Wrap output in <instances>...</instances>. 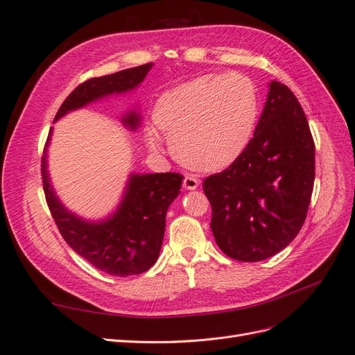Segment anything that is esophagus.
Returning <instances> with one entry per match:
<instances>
[{
  "label": "esophagus",
  "instance_id": "obj_1",
  "mask_svg": "<svg viewBox=\"0 0 355 355\" xmlns=\"http://www.w3.org/2000/svg\"><path fill=\"white\" fill-rule=\"evenodd\" d=\"M198 185H200V180L197 178H194V176H185V179H184V188L185 189L194 191V189L198 188Z\"/></svg>",
  "mask_w": 355,
  "mask_h": 355
}]
</instances>
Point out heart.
I'll use <instances>...</instances> for the list:
<instances>
[{
  "instance_id": "heart-1",
  "label": "heart",
  "mask_w": 355,
  "mask_h": 355,
  "mask_svg": "<svg viewBox=\"0 0 355 355\" xmlns=\"http://www.w3.org/2000/svg\"><path fill=\"white\" fill-rule=\"evenodd\" d=\"M259 116L254 84L241 73L204 75L159 96L153 120L175 157L200 171L228 167L249 145ZM157 128H145V141L158 151Z\"/></svg>"
}]
</instances>
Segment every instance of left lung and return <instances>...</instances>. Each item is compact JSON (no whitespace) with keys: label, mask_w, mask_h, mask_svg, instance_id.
I'll list each match as a JSON object with an SVG mask.
<instances>
[{"label":"left lung","mask_w":355,"mask_h":355,"mask_svg":"<svg viewBox=\"0 0 355 355\" xmlns=\"http://www.w3.org/2000/svg\"><path fill=\"white\" fill-rule=\"evenodd\" d=\"M314 179L315 145L305 112L287 85L271 81L249 145L202 184L219 249L241 262L282 252L302 228Z\"/></svg>","instance_id":"obj_1"}]
</instances>
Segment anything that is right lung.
<instances>
[{
    "label": "right lung",
    "mask_w": 355,
    "mask_h": 355,
    "mask_svg": "<svg viewBox=\"0 0 355 355\" xmlns=\"http://www.w3.org/2000/svg\"><path fill=\"white\" fill-rule=\"evenodd\" d=\"M151 68L153 63H146L84 81L62 103L55 121L69 111L83 108L105 96L136 89ZM123 123L135 130L141 123V116L135 111L128 112ZM50 135L51 128L46 149ZM46 149L41 158L42 187L51 216L71 249L110 275L127 277L148 271L158 259L164 237L166 213L179 196L184 176L179 173L132 175L112 216L101 222H89L67 210L53 191L47 173Z\"/></svg>",
    "instance_id": "add662e5"
}]
</instances>
